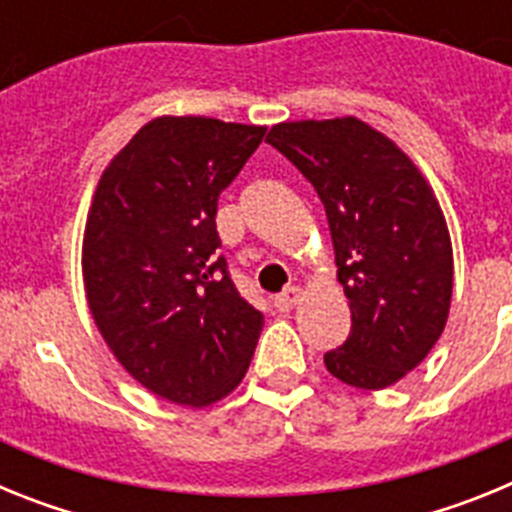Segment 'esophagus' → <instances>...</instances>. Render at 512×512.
<instances>
[{
    "instance_id": "esophagus-1",
    "label": "esophagus",
    "mask_w": 512,
    "mask_h": 512,
    "mask_svg": "<svg viewBox=\"0 0 512 512\" xmlns=\"http://www.w3.org/2000/svg\"><path fill=\"white\" fill-rule=\"evenodd\" d=\"M300 295H302L300 287H287L282 295H277L271 302H274V307H277L279 312H289V310H292V305L300 300Z\"/></svg>"
}]
</instances>
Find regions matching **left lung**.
<instances>
[{
	"label": "left lung",
	"instance_id": "1",
	"mask_svg": "<svg viewBox=\"0 0 512 512\" xmlns=\"http://www.w3.org/2000/svg\"><path fill=\"white\" fill-rule=\"evenodd\" d=\"M266 143L300 169L325 207L351 333L325 366L382 390L420 364L449 318L454 259L446 220L420 171L356 117L274 125Z\"/></svg>",
	"mask_w": 512,
	"mask_h": 512
}]
</instances>
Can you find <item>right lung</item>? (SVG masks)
<instances>
[{
    "mask_svg": "<svg viewBox=\"0 0 512 512\" xmlns=\"http://www.w3.org/2000/svg\"><path fill=\"white\" fill-rule=\"evenodd\" d=\"M266 128L156 117L104 169L84 233L99 333L130 377L179 405L228 395L251 364L261 312L217 256V197Z\"/></svg>",
    "mask_w": 512,
    "mask_h": 512,
    "instance_id": "1",
    "label": "right lung"
}]
</instances>
